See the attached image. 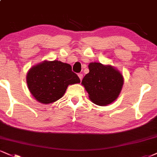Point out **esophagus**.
I'll return each instance as SVG.
<instances>
[{
    "instance_id": "34e87169",
    "label": "esophagus",
    "mask_w": 157,
    "mask_h": 157,
    "mask_svg": "<svg viewBox=\"0 0 157 157\" xmlns=\"http://www.w3.org/2000/svg\"><path fill=\"white\" fill-rule=\"evenodd\" d=\"M78 77H79V78H80V80L81 81H82V77H83V75H82V74H79Z\"/></svg>"
}]
</instances>
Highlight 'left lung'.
Here are the masks:
<instances>
[{
	"mask_svg": "<svg viewBox=\"0 0 157 157\" xmlns=\"http://www.w3.org/2000/svg\"><path fill=\"white\" fill-rule=\"evenodd\" d=\"M89 73L82 79V86L92 102L99 106H107L118 99L124 80L118 69L113 66L92 62L88 65Z\"/></svg>",
	"mask_w": 157,
	"mask_h": 157,
	"instance_id": "8db88e82",
	"label": "left lung"
}]
</instances>
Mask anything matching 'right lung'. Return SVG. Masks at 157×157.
I'll return each mask as SVG.
<instances>
[{"label":"right lung","instance_id":"add662e5","mask_svg":"<svg viewBox=\"0 0 157 157\" xmlns=\"http://www.w3.org/2000/svg\"><path fill=\"white\" fill-rule=\"evenodd\" d=\"M26 82L34 99L48 105L58 101L69 85L80 83V80L71 71V65L55 60L33 66L28 71Z\"/></svg>","mask_w":157,"mask_h":157}]
</instances>
